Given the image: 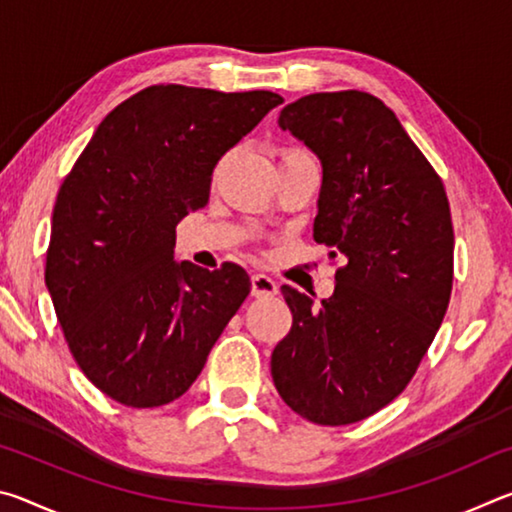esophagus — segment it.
<instances>
[{
	"instance_id": "1",
	"label": "esophagus",
	"mask_w": 512,
	"mask_h": 512,
	"mask_svg": "<svg viewBox=\"0 0 512 512\" xmlns=\"http://www.w3.org/2000/svg\"><path fill=\"white\" fill-rule=\"evenodd\" d=\"M250 291L255 298H273L277 293V282L264 273H255L250 277Z\"/></svg>"
}]
</instances>
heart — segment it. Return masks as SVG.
<instances>
[{
  "mask_svg": "<svg viewBox=\"0 0 512 512\" xmlns=\"http://www.w3.org/2000/svg\"><path fill=\"white\" fill-rule=\"evenodd\" d=\"M296 155H305L302 151H284L282 158H296Z\"/></svg>",
  "mask_w": 512,
  "mask_h": 512,
  "instance_id": "1",
  "label": "heart"
}]
</instances>
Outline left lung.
<instances>
[{
    "mask_svg": "<svg viewBox=\"0 0 512 512\" xmlns=\"http://www.w3.org/2000/svg\"><path fill=\"white\" fill-rule=\"evenodd\" d=\"M280 126L323 164L314 239L348 264L318 309L284 284L293 323L271 375L302 418L341 427L393 402L427 354L452 296V212L436 169L372 94H307Z\"/></svg>",
    "mask_w": 512,
    "mask_h": 512,
    "instance_id": "1",
    "label": "left lung"
}]
</instances>
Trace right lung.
<instances>
[{"label":"right lung","mask_w":512,"mask_h":512,"mask_svg":"<svg viewBox=\"0 0 512 512\" xmlns=\"http://www.w3.org/2000/svg\"><path fill=\"white\" fill-rule=\"evenodd\" d=\"M284 99L160 83L101 121L54 205L45 282L74 361L112 400H178L250 293L244 268L173 262L212 171Z\"/></svg>","instance_id":"add662e5"}]
</instances>
